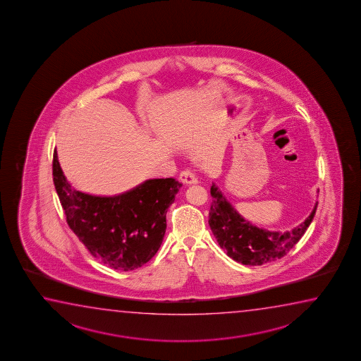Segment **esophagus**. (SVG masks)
I'll use <instances>...</instances> for the list:
<instances>
[{
  "label": "esophagus",
  "instance_id": "1",
  "mask_svg": "<svg viewBox=\"0 0 361 361\" xmlns=\"http://www.w3.org/2000/svg\"><path fill=\"white\" fill-rule=\"evenodd\" d=\"M178 178L181 180V183H186V185L199 183L197 178L194 175V172H191L190 170H185V171L181 172Z\"/></svg>",
  "mask_w": 361,
  "mask_h": 361
}]
</instances>
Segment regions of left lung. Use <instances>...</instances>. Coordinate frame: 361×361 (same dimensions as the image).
<instances>
[{
  "instance_id": "obj_1",
  "label": "left lung",
  "mask_w": 361,
  "mask_h": 361,
  "mask_svg": "<svg viewBox=\"0 0 361 361\" xmlns=\"http://www.w3.org/2000/svg\"><path fill=\"white\" fill-rule=\"evenodd\" d=\"M210 192L214 199L209 212L211 231L231 259L250 267H260L286 255L302 238L317 212V202L299 226L285 233L269 231L245 220L215 183Z\"/></svg>"
}]
</instances>
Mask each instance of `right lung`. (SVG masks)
I'll list each match as a JSON object with an SVG mask.
<instances>
[{
	"instance_id": "obj_1",
	"label": "right lung",
	"mask_w": 361,
	"mask_h": 361,
	"mask_svg": "<svg viewBox=\"0 0 361 361\" xmlns=\"http://www.w3.org/2000/svg\"><path fill=\"white\" fill-rule=\"evenodd\" d=\"M52 175L67 224L91 255L117 271L135 270L155 256L181 183L151 178L115 196L85 194L67 181L56 150Z\"/></svg>"
}]
</instances>
